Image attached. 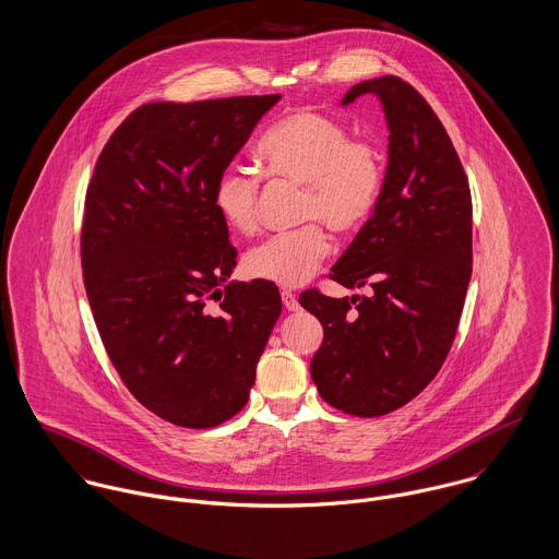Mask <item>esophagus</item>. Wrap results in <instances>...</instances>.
<instances>
[{"mask_svg":"<svg viewBox=\"0 0 559 559\" xmlns=\"http://www.w3.org/2000/svg\"><path fill=\"white\" fill-rule=\"evenodd\" d=\"M281 298H283V305H285V309H287V310L300 309V302H298V298H296V294H292V292H287V289H283V292H281Z\"/></svg>","mask_w":559,"mask_h":559,"instance_id":"esophagus-1","label":"esophagus"}]
</instances>
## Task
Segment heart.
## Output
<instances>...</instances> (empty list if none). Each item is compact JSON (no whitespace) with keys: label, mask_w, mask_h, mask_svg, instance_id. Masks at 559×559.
I'll use <instances>...</instances> for the list:
<instances>
[{"label":"heart","mask_w":559,"mask_h":559,"mask_svg":"<svg viewBox=\"0 0 559 559\" xmlns=\"http://www.w3.org/2000/svg\"><path fill=\"white\" fill-rule=\"evenodd\" d=\"M257 160L267 178L305 187L300 221H317L336 236H352L367 225L383 188L379 150L352 139L347 126L312 109L294 111L270 126L257 145ZM212 201L231 231H257L259 180L249 171L225 169ZM317 223L249 250L245 265L250 276L281 287L305 285L330 252V240Z\"/></svg>","instance_id":"b5f03b06"}]
</instances>
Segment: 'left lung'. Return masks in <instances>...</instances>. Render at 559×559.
I'll use <instances>...</instances> for the list:
<instances>
[{"label":"left lung","mask_w":559,"mask_h":559,"mask_svg":"<svg viewBox=\"0 0 559 559\" xmlns=\"http://www.w3.org/2000/svg\"><path fill=\"white\" fill-rule=\"evenodd\" d=\"M365 94L385 116L388 167L371 218L330 276L372 296L309 289L300 305L323 325L310 362L321 399L374 418L418 396L452 347L472 278V194L445 128L409 83L369 79L341 105Z\"/></svg>","instance_id":"left-lung-1"}]
</instances>
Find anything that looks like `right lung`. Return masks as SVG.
<instances>
[{
	"mask_svg": "<svg viewBox=\"0 0 559 559\" xmlns=\"http://www.w3.org/2000/svg\"><path fill=\"white\" fill-rule=\"evenodd\" d=\"M281 100L152 103L126 118L85 194L81 265L103 345L158 418L210 429L249 401L281 314L270 281H229L238 252L214 185Z\"/></svg>",
	"mask_w": 559,
	"mask_h": 559,
	"instance_id": "obj_1",
	"label": "right lung"
}]
</instances>
